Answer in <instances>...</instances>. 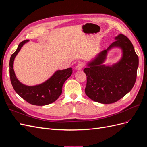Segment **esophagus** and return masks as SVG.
Wrapping results in <instances>:
<instances>
[{
	"label": "esophagus",
	"mask_w": 147,
	"mask_h": 147,
	"mask_svg": "<svg viewBox=\"0 0 147 147\" xmlns=\"http://www.w3.org/2000/svg\"><path fill=\"white\" fill-rule=\"evenodd\" d=\"M84 67V64H83V63H79L77 65V66H76V69L77 70H82V69H83V67Z\"/></svg>",
	"instance_id": "esophagus-1"
}]
</instances>
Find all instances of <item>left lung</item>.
Masks as SVG:
<instances>
[{"label":"left lung","instance_id":"left-lung-1","mask_svg":"<svg viewBox=\"0 0 147 147\" xmlns=\"http://www.w3.org/2000/svg\"><path fill=\"white\" fill-rule=\"evenodd\" d=\"M115 40L83 70L87 76L86 94L92 100L102 104H112L121 99L132 90L136 80L139 57L133 45L121 34ZM113 47L122 48V58L112 66L103 65L108 51Z\"/></svg>","mask_w":147,"mask_h":147}]
</instances>
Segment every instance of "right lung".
<instances>
[{
	"mask_svg": "<svg viewBox=\"0 0 147 147\" xmlns=\"http://www.w3.org/2000/svg\"><path fill=\"white\" fill-rule=\"evenodd\" d=\"M29 40L21 42L10 59V81L16 92L28 103L35 105H45L56 101L62 93V88L65 80L72 74V69L57 70L48 80L35 86H27L17 79L13 70V62L16 56L24 43Z\"/></svg>",
	"mask_w": 147,
	"mask_h": 147,
	"instance_id": "add662e5",
	"label": "right lung"
}]
</instances>
